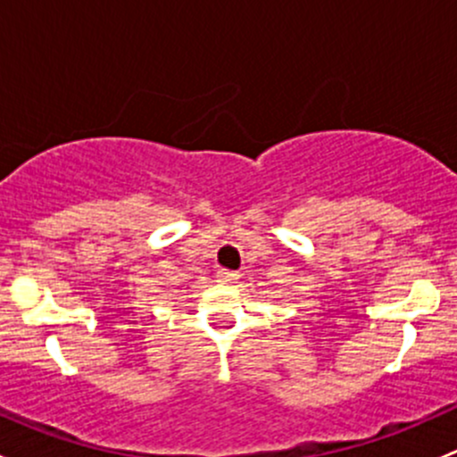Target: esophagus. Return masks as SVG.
I'll return each mask as SVG.
<instances>
[{
	"mask_svg": "<svg viewBox=\"0 0 457 457\" xmlns=\"http://www.w3.org/2000/svg\"><path fill=\"white\" fill-rule=\"evenodd\" d=\"M216 278H219V283H234L238 278V274L232 270H219L216 271Z\"/></svg>",
	"mask_w": 457,
	"mask_h": 457,
	"instance_id": "esophagus-1",
	"label": "esophagus"
}]
</instances>
